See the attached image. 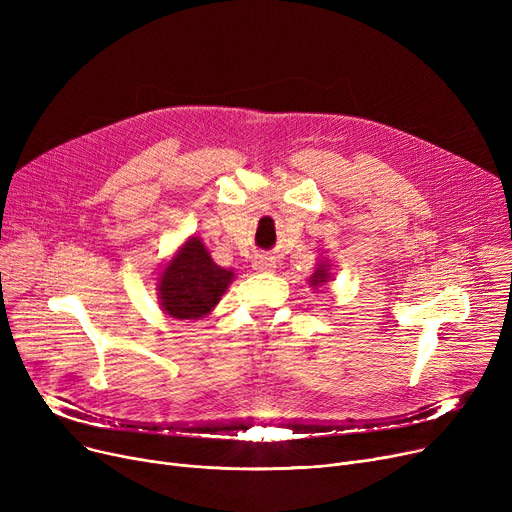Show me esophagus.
I'll return each mask as SVG.
<instances>
[{
  "instance_id": "34e87169",
  "label": "esophagus",
  "mask_w": 512,
  "mask_h": 512,
  "mask_svg": "<svg viewBox=\"0 0 512 512\" xmlns=\"http://www.w3.org/2000/svg\"><path fill=\"white\" fill-rule=\"evenodd\" d=\"M253 267L257 272H274L276 270V259L274 257H267V255H257L253 259Z\"/></svg>"
}]
</instances>
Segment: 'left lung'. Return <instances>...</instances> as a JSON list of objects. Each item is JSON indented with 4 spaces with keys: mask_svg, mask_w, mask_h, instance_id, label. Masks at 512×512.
Returning <instances> with one entry per match:
<instances>
[{
    "mask_svg": "<svg viewBox=\"0 0 512 512\" xmlns=\"http://www.w3.org/2000/svg\"><path fill=\"white\" fill-rule=\"evenodd\" d=\"M330 280H332V265H330V259H319V261L315 263V272H313L311 278L307 280L309 286H311L313 290H317V288H321V286H326Z\"/></svg>",
    "mask_w": 512,
    "mask_h": 512,
    "instance_id": "1",
    "label": "left lung"
}]
</instances>
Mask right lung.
Wrapping results in <instances>:
<instances>
[{"mask_svg":"<svg viewBox=\"0 0 512 512\" xmlns=\"http://www.w3.org/2000/svg\"><path fill=\"white\" fill-rule=\"evenodd\" d=\"M157 301L172 319L197 321L209 315L234 280V272L215 263L199 236H188L157 274Z\"/></svg>","mask_w":512,"mask_h":512,"instance_id":"1","label":"right lung"}]
</instances>
